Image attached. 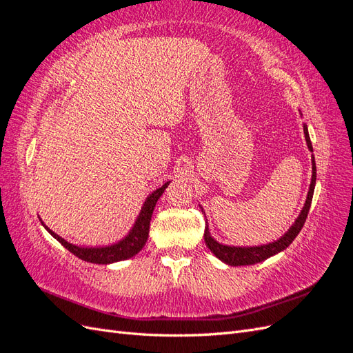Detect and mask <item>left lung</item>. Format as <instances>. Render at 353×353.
I'll return each mask as SVG.
<instances>
[{
	"label": "left lung",
	"instance_id": "1",
	"mask_svg": "<svg viewBox=\"0 0 353 353\" xmlns=\"http://www.w3.org/2000/svg\"><path fill=\"white\" fill-rule=\"evenodd\" d=\"M301 116H302V113H301ZM303 132H305V140H306V145L309 148V152L314 153L312 143H311V138H309L306 123H303ZM311 160H312V178H311V184H309V191H307V196H306V200H305V205H303L301 213H299V216L292 223V227L288 228L279 240H275L272 243L261 244V245H230V244H222V243L216 241L215 239L212 237V234L209 231L208 221H206L205 243L208 245V249L213 254H215L219 261H222L223 263H227L230 266L254 265V263L263 262L265 259L271 258V256L285 250L288 245L293 243V240L297 237V234L301 232L303 223L306 221L309 208H311V201H312V196H314V188H315V181H316V166H315V157H314V154H312ZM200 209L203 212V215H205V210H203L201 206H200ZM205 218H206V215H205Z\"/></svg>",
	"mask_w": 353,
	"mask_h": 353
}]
</instances>
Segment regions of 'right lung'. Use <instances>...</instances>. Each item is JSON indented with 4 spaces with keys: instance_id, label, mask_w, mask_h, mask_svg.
Masks as SVG:
<instances>
[{
    "instance_id": "1",
    "label": "right lung",
    "mask_w": 353,
    "mask_h": 353,
    "mask_svg": "<svg viewBox=\"0 0 353 353\" xmlns=\"http://www.w3.org/2000/svg\"><path fill=\"white\" fill-rule=\"evenodd\" d=\"M169 184H170V181H168V183H165L162 187L156 188L154 191H152V193L147 196L145 201L141 206V210H140V213H138V216L134 222V225L131 227L130 231H128L125 237L117 240L116 243H110L105 245H78V244L69 243L68 240L60 237L59 234L50 230L42 219H41V223L61 245H65L69 252H72L74 256H78L79 259H82L85 262L109 265V263H114V262L126 261V259L132 258V256H135L144 248V244L148 239V230H150V219L153 215L154 206Z\"/></svg>"
}]
</instances>
